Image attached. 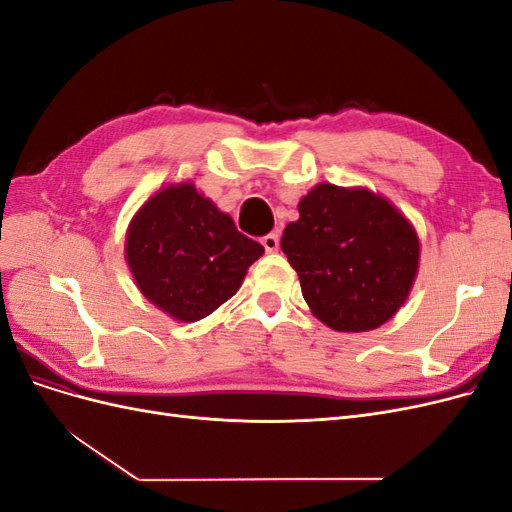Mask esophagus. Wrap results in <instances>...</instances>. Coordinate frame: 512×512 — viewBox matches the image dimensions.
<instances>
[{"mask_svg": "<svg viewBox=\"0 0 512 512\" xmlns=\"http://www.w3.org/2000/svg\"><path fill=\"white\" fill-rule=\"evenodd\" d=\"M262 245H265V250L269 254L277 252V250H280V235H277V232H269V235L262 237Z\"/></svg>", "mask_w": 512, "mask_h": 512, "instance_id": "obj_1", "label": "esophagus"}]
</instances>
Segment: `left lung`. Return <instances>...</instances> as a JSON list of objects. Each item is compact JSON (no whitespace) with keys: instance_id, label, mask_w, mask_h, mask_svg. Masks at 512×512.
Listing matches in <instances>:
<instances>
[{"instance_id":"8db88e82","label":"left lung","mask_w":512,"mask_h":512,"mask_svg":"<svg viewBox=\"0 0 512 512\" xmlns=\"http://www.w3.org/2000/svg\"><path fill=\"white\" fill-rule=\"evenodd\" d=\"M282 252L318 320L342 333L378 329L404 305L418 269V237L389 200L320 183L299 203Z\"/></svg>"}]
</instances>
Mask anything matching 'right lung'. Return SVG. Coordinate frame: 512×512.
Masks as SVG:
<instances>
[{"label":"right lung","instance_id":"add662e5","mask_svg":"<svg viewBox=\"0 0 512 512\" xmlns=\"http://www.w3.org/2000/svg\"><path fill=\"white\" fill-rule=\"evenodd\" d=\"M265 252L192 183L153 194L134 215L126 258L145 297L168 316L196 322L235 294Z\"/></svg>","mask_w":512,"mask_h":512}]
</instances>
